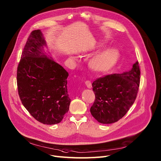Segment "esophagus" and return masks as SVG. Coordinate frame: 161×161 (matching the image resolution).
<instances>
[{
	"label": "esophagus",
	"mask_w": 161,
	"mask_h": 161,
	"mask_svg": "<svg viewBox=\"0 0 161 161\" xmlns=\"http://www.w3.org/2000/svg\"><path fill=\"white\" fill-rule=\"evenodd\" d=\"M85 85L86 86L88 87L89 89H91L92 88V83L90 81H85Z\"/></svg>",
	"instance_id": "esophagus-1"
}]
</instances>
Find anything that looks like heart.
<instances>
[{
    "label": "heart",
    "instance_id": "1",
    "mask_svg": "<svg viewBox=\"0 0 161 161\" xmlns=\"http://www.w3.org/2000/svg\"><path fill=\"white\" fill-rule=\"evenodd\" d=\"M119 53L115 49H108L92 56L89 61V67L94 72L104 73L112 69L118 62Z\"/></svg>",
    "mask_w": 161,
    "mask_h": 161
}]
</instances>
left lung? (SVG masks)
<instances>
[{"instance_id":"left-lung-1","label":"left lung","mask_w":161,"mask_h":161,"mask_svg":"<svg viewBox=\"0 0 161 161\" xmlns=\"http://www.w3.org/2000/svg\"><path fill=\"white\" fill-rule=\"evenodd\" d=\"M139 83L138 62L128 72L97 78L92 84L96 97L91 108L92 115L103 124H111L119 121L134 104Z\"/></svg>"}]
</instances>
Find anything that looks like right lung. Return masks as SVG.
I'll return each instance as SVG.
<instances>
[{"mask_svg":"<svg viewBox=\"0 0 161 161\" xmlns=\"http://www.w3.org/2000/svg\"><path fill=\"white\" fill-rule=\"evenodd\" d=\"M46 40L40 30L27 38L17 68L18 92L22 105L38 121L59 123L70 103L68 72L44 53Z\"/></svg>","mask_w":161,"mask_h":161,"instance_id":"obj_1","label":"right lung"}]
</instances>
